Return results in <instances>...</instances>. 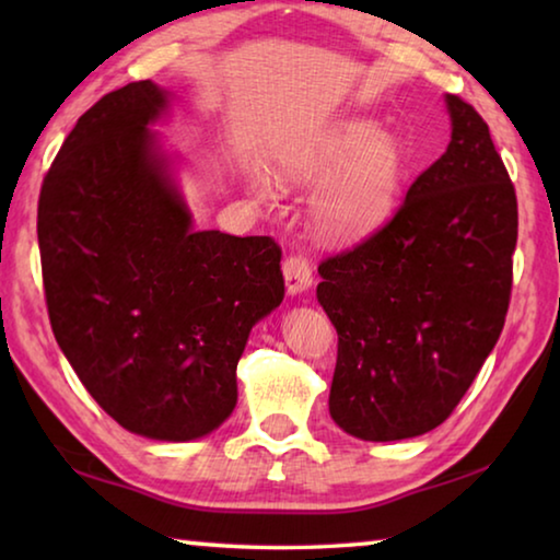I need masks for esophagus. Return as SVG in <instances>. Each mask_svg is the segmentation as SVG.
<instances>
[{
  "mask_svg": "<svg viewBox=\"0 0 560 560\" xmlns=\"http://www.w3.org/2000/svg\"><path fill=\"white\" fill-rule=\"evenodd\" d=\"M283 281H287V291L291 296H296V293H303L311 289V283H314V271H311V264L308 259H303L301 254H293L287 261H283Z\"/></svg>",
  "mask_w": 560,
  "mask_h": 560,
  "instance_id": "34e87169",
  "label": "esophagus"
}]
</instances>
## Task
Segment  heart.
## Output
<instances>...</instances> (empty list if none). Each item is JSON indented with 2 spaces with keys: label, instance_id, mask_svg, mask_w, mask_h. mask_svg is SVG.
Instances as JSON below:
<instances>
[{
  "label": "heart",
  "instance_id": "1",
  "mask_svg": "<svg viewBox=\"0 0 560 560\" xmlns=\"http://www.w3.org/2000/svg\"><path fill=\"white\" fill-rule=\"evenodd\" d=\"M279 177L293 185L318 183L311 200V226L320 240L355 242L393 212L402 179V148L371 118H350L320 130L277 158ZM246 189L259 205L279 200L277 177L261 167L246 173Z\"/></svg>",
  "mask_w": 560,
  "mask_h": 560
}]
</instances>
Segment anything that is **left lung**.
Instances as JSON below:
<instances>
[{"label":"left lung","instance_id":"1","mask_svg":"<svg viewBox=\"0 0 560 560\" xmlns=\"http://www.w3.org/2000/svg\"><path fill=\"white\" fill-rule=\"evenodd\" d=\"M452 140L383 230L320 261L336 326L328 410L365 442L442 424L494 350L511 296L518 210L485 118L444 96Z\"/></svg>","mask_w":560,"mask_h":560}]
</instances>
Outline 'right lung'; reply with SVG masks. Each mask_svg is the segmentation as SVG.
Here are the masks:
<instances>
[{
	"mask_svg": "<svg viewBox=\"0 0 560 560\" xmlns=\"http://www.w3.org/2000/svg\"><path fill=\"white\" fill-rule=\"evenodd\" d=\"M170 91L128 83L89 108L39 195L56 343L120 428L160 442L214 432L236 405L254 324L283 301L271 236L197 230L153 130Z\"/></svg>",
	"mask_w": 560,
	"mask_h": 560,
	"instance_id": "1",
	"label": "right lung"
}]
</instances>
